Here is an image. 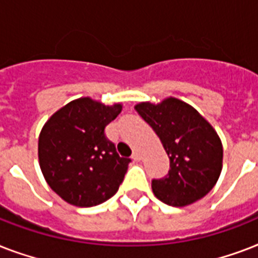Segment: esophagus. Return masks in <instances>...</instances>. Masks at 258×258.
Here are the masks:
<instances>
[{
  "instance_id": "1",
  "label": "esophagus",
  "mask_w": 258,
  "mask_h": 258,
  "mask_svg": "<svg viewBox=\"0 0 258 258\" xmlns=\"http://www.w3.org/2000/svg\"><path fill=\"white\" fill-rule=\"evenodd\" d=\"M133 158H134V159H135V161H141V159H142V154L139 153L138 150H135V151H134V154H133Z\"/></svg>"
}]
</instances>
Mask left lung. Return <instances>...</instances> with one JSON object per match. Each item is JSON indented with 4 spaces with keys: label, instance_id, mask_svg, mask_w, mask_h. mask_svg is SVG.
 <instances>
[{
    "label": "left lung",
    "instance_id": "obj_1",
    "mask_svg": "<svg viewBox=\"0 0 258 258\" xmlns=\"http://www.w3.org/2000/svg\"><path fill=\"white\" fill-rule=\"evenodd\" d=\"M142 119L155 131L170 159L169 175L154 179V196L174 208L204 198L222 171L224 149L213 125L192 105L174 96L159 103L135 105Z\"/></svg>",
    "mask_w": 258,
    "mask_h": 258
}]
</instances>
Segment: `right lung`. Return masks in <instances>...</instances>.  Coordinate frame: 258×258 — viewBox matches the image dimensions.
<instances>
[{
    "instance_id": "obj_1",
    "label": "right lung",
    "mask_w": 258,
    "mask_h": 258,
    "mask_svg": "<svg viewBox=\"0 0 258 258\" xmlns=\"http://www.w3.org/2000/svg\"><path fill=\"white\" fill-rule=\"evenodd\" d=\"M123 104L105 105L84 96L58 108L42 125L38 163L49 187L67 204L96 206L116 194L128 169L105 138V125Z\"/></svg>"
}]
</instances>
